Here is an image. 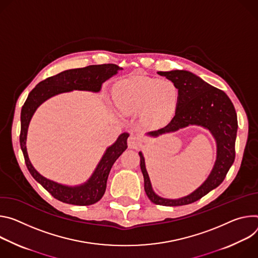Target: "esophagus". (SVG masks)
Returning <instances> with one entry per match:
<instances>
[{
  "label": "esophagus",
  "instance_id": "34e87169",
  "mask_svg": "<svg viewBox=\"0 0 258 258\" xmlns=\"http://www.w3.org/2000/svg\"><path fill=\"white\" fill-rule=\"evenodd\" d=\"M141 145H142V141L138 136L132 135L128 138V147L130 149H139Z\"/></svg>",
  "mask_w": 258,
  "mask_h": 258
}]
</instances>
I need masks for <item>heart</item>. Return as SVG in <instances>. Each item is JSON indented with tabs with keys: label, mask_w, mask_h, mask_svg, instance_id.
I'll return each instance as SVG.
<instances>
[{
	"label": "heart",
	"mask_w": 258,
	"mask_h": 258,
	"mask_svg": "<svg viewBox=\"0 0 258 258\" xmlns=\"http://www.w3.org/2000/svg\"><path fill=\"white\" fill-rule=\"evenodd\" d=\"M178 99L176 86L170 81L150 78L122 82L116 91L118 107L125 113L141 111V120L147 126L165 124L172 116Z\"/></svg>",
	"instance_id": "obj_1"
}]
</instances>
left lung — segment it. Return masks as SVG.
<instances>
[{"mask_svg":"<svg viewBox=\"0 0 258 258\" xmlns=\"http://www.w3.org/2000/svg\"><path fill=\"white\" fill-rule=\"evenodd\" d=\"M160 76L172 82L178 89L175 116L170 123L147 135L175 132L189 125L201 126L210 131L216 141V160L207 179L191 194L179 199H166L158 196L153 187L141 152L140 168L145 178V190L154 204L162 206H182L194 203L216 188L225 178L235 161V144L238 130L237 113L233 102L220 89L187 71L158 72Z\"/></svg>","mask_w":258,"mask_h":258,"instance_id":"obj_1","label":"left lung"}]
</instances>
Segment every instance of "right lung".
<instances>
[{
	"label": "right lung",
	"mask_w": 258,
	"mask_h": 258,
	"mask_svg": "<svg viewBox=\"0 0 258 258\" xmlns=\"http://www.w3.org/2000/svg\"><path fill=\"white\" fill-rule=\"evenodd\" d=\"M120 70H122V68L117 64L107 63L64 71L40 82L28 94L22 106L19 139L26 167L32 176L47 191L63 203L88 206L99 201L104 195L107 177L113 163L127 149V138L129 137V133H122L116 142L106 149L93 174L87 181L81 185L69 186L47 179L41 175L32 165L26 151L28 125H30L33 114L37 108L50 97L73 90L99 92L102 84L112 76L118 74V71Z\"/></svg>",
	"instance_id": "obj_1"
}]
</instances>
